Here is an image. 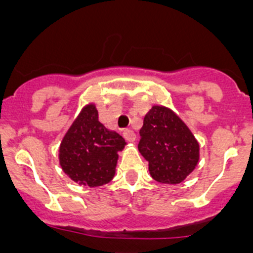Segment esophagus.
Segmentation results:
<instances>
[{
	"mask_svg": "<svg viewBox=\"0 0 253 253\" xmlns=\"http://www.w3.org/2000/svg\"><path fill=\"white\" fill-rule=\"evenodd\" d=\"M123 134H124V138L128 142H134L135 140V133L133 130H130V129H125Z\"/></svg>",
	"mask_w": 253,
	"mask_h": 253,
	"instance_id": "esophagus-1",
	"label": "esophagus"
}]
</instances>
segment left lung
I'll return each instance as SVG.
<instances>
[{"label":"left lung","mask_w":253,"mask_h":253,"mask_svg":"<svg viewBox=\"0 0 253 253\" xmlns=\"http://www.w3.org/2000/svg\"><path fill=\"white\" fill-rule=\"evenodd\" d=\"M139 134L138 149L158 182L180 184L198 165L199 143L185 123L167 107H152Z\"/></svg>","instance_id":"left-lung-1"}]
</instances>
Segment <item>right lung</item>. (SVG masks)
<instances>
[{"label": "right lung", "instance_id": "add662e5", "mask_svg": "<svg viewBox=\"0 0 253 253\" xmlns=\"http://www.w3.org/2000/svg\"><path fill=\"white\" fill-rule=\"evenodd\" d=\"M125 144L120 134L99 122L95 105H87L60 143V166L78 184L101 186L115 175L118 152Z\"/></svg>", "mask_w": 253, "mask_h": 253}]
</instances>
